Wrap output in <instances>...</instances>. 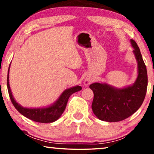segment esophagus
Listing matches in <instances>:
<instances>
[{
    "label": "esophagus",
    "instance_id": "34e87169",
    "mask_svg": "<svg viewBox=\"0 0 154 154\" xmlns=\"http://www.w3.org/2000/svg\"><path fill=\"white\" fill-rule=\"evenodd\" d=\"M91 79H90V78H86L84 80V85H88V84H91Z\"/></svg>",
    "mask_w": 154,
    "mask_h": 154
}]
</instances>
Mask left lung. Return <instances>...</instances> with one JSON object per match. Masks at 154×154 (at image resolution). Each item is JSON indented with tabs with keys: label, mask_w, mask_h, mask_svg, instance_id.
Returning a JSON list of instances; mask_svg holds the SVG:
<instances>
[{
	"label": "left lung",
	"mask_w": 154,
	"mask_h": 154,
	"mask_svg": "<svg viewBox=\"0 0 154 154\" xmlns=\"http://www.w3.org/2000/svg\"><path fill=\"white\" fill-rule=\"evenodd\" d=\"M131 42L138 67L135 83L123 88L105 83H94L89 86L94 94L92 110L102 121L117 122L128 118L140 107L146 96L148 84L146 66L137 43L133 40Z\"/></svg>",
	"instance_id": "8db88e82"
}]
</instances>
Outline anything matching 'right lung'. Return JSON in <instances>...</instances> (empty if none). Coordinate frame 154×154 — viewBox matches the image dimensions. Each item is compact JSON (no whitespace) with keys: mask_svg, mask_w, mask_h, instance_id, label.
I'll return each instance as SVG.
<instances>
[{"mask_svg":"<svg viewBox=\"0 0 154 154\" xmlns=\"http://www.w3.org/2000/svg\"><path fill=\"white\" fill-rule=\"evenodd\" d=\"M10 64L8 68V79H7V86L8 90L9 93V96L12 103L17 111L21 113L26 117L32 121L38 123H52L60 118L61 114L63 113L66 109L67 103L70 96L75 92L79 91L82 89L80 86H76L74 87L68 88L65 90L59 98L53 105L47 107L43 108H26L17 103L12 96L11 89L10 87L9 83V71H10Z\"/></svg>","mask_w":154,"mask_h":154,"instance_id":"obj_1","label":"right lung"}]
</instances>
